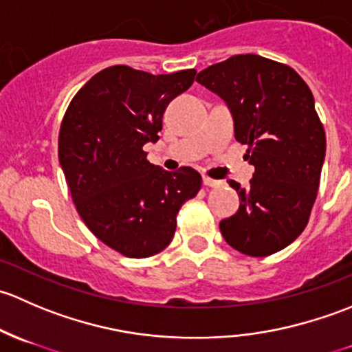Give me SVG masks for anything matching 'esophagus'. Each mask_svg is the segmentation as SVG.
I'll use <instances>...</instances> for the list:
<instances>
[{"mask_svg":"<svg viewBox=\"0 0 352 352\" xmlns=\"http://www.w3.org/2000/svg\"><path fill=\"white\" fill-rule=\"evenodd\" d=\"M202 184H204V186H208V187H219V186H223V182L221 180H214V179H209V177H202Z\"/></svg>","mask_w":352,"mask_h":352,"instance_id":"1","label":"esophagus"}]
</instances>
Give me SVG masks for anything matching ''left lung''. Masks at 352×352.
I'll return each mask as SVG.
<instances>
[{
    "label": "left lung",
    "mask_w": 352,
    "mask_h": 352,
    "mask_svg": "<svg viewBox=\"0 0 352 352\" xmlns=\"http://www.w3.org/2000/svg\"><path fill=\"white\" fill-rule=\"evenodd\" d=\"M196 81L228 105L255 166L248 189L230 180L240 208L219 221L223 239L250 257L276 254L301 235L317 199L325 133L314 95L293 67L257 54L232 56Z\"/></svg>",
    "instance_id": "8db88e82"
}]
</instances>
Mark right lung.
I'll use <instances>...</instances> for the list:
<instances>
[{"label":"right lung","mask_w":352,"mask_h":352,"mask_svg":"<svg viewBox=\"0 0 352 352\" xmlns=\"http://www.w3.org/2000/svg\"><path fill=\"white\" fill-rule=\"evenodd\" d=\"M196 69L151 74L102 69L74 95L59 131V165L81 219L107 247L131 258L158 254L173 239L177 212L201 189L190 166L166 172L143 146L156 143L166 105Z\"/></svg>","instance_id":"obj_1"}]
</instances>
